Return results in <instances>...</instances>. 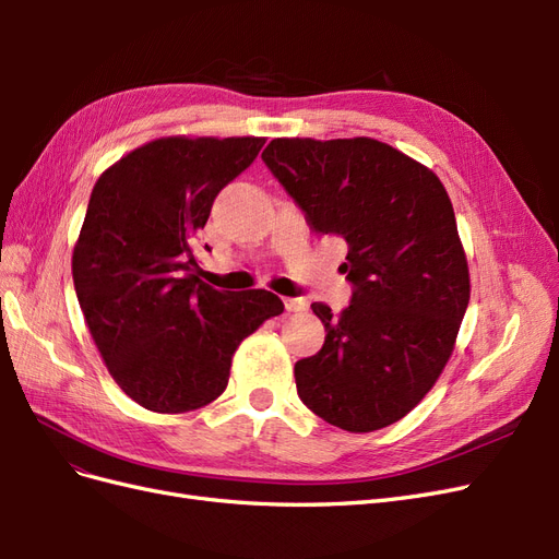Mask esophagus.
<instances>
[{
  "mask_svg": "<svg viewBox=\"0 0 559 559\" xmlns=\"http://www.w3.org/2000/svg\"><path fill=\"white\" fill-rule=\"evenodd\" d=\"M310 302L306 298H284L286 312H306Z\"/></svg>",
  "mask_w": 559,
  "mask_h": 559,
  "instance_id": "34e87169",
  "label": "esophagus"
}]
</instances>
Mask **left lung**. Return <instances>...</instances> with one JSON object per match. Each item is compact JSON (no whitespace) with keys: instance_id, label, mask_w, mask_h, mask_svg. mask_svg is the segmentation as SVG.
<instances>
[{"instance_id":"left-lung-1","label":"left lung","mask_w":559,"mask_h":559,"mask_svg":"<svg viewBox=\"0 0 559 559\" xmlns=\"http://www.w3.org/2000/svg\"><path fill=\"white\" fill-rule=\"evenodd\" d=\"M261 158L314 233L347 242L352 302H312L326 341L296 364L298 396L352 433L394 425L443 373L471 298L445 186L370 138H277Z\"/></svg>"}]
</instances>
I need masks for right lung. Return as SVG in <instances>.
I'll list each match as a JSON object with an SVG mask.
<instances>
[{
  "label": "right lung",
  "mask_w": 559,
  "mask_h": 559,
  "mask_svg": "<svg viewBox=\"0 0 559 559\" xmlns=\"http://www.w3.org/2000/svg\"><path fill=\"white\" fill-rule=\"evenodd\" d=\"M263 138H160L93 186L72 253L88 331L111 378L154 413L224 394L235 349L284 302L265 289L216 292L198 277L195 235Z\"/></svg>",
  "instance_id": "1"
}]
</instances>
